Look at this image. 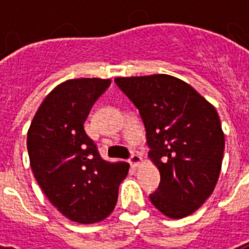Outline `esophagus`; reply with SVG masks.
I'll use <instances>...</instances> for the list:
<instances>
[{
	"instance_id": "esophagus-1",
	"label": "esophagus",
	"mask_w": 249,
	"mask_h": 249,
	"mask_svg": "<svg viewBox=\"0 0 249 249\" xmlns=\"http://www.w3.org/2000/svg\"><path fill=\"white\" fill-rule=\"evenodd\" d=\"M129 161H130V164H132L133 166H138L141 163H142V158H141L138 154H132V156H130Z\"/></svg>"
}]
</instances>
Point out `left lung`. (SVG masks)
<instances>
[{
    "mask_svg": "<svg viewBox=\"0 0 249 249\" xmlns=\"http://www.w3.org/2000/svg\"><path fill=\"white\" fill-rule=\"evenodd\" d=\"M146 128L148 156L160 172L150 200L169 218L200 208L218 181L225 136L216 108L193 86L169 75L116 77Z\"/></svg>",
    "mask_w": 249,
    "mask_h": 249,
    "instance_id": "1",
    "label": "left lung"
}]
</instances>
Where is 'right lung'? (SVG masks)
<instances>
[{
  "label": "right lung",
  "instance_id": "add662e5",
  "mask_svg": "<svg viewBox=\"0 0 249 249\" xmlns=\"http://www.w3.org/2000/svg\"><path fill=\"white\" fill-rule=\"evenodd\" d=\"M111 80L73 79L54 88L27 134L31 168L50 203L79 224H95L115 208L129 164L101 158L84 123Z\"/></svg>",
  "mask_w": 249,
  "mask_h": 249
}]
</instances>
